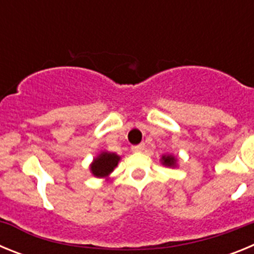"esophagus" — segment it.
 Here are the masks:
<instances>
[{"label":"esophagus","instance_id":"esophagus-1","mask_svg":"<svg viewBox=\"0 0 254 254\" xmlns=\"http://www.w3.org/2000/svg\"><path fill=\"white\" fill-rule=\"evenodd\" d=\"M143 149H145V145H143V143H141V145H136V146H132V151L133 152H141L143 151Z\"/></svg>","mask_w":254,"mask_h":254}]
</instances>
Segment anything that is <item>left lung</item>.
Wrapping results in <instances>:
<instances>
[{"instance_id":"obj_1","label":"left lung","mask_w":254,"mask_h":254,"mask_svg":"<svg viewBox=\"0 0 254 254\" xmlns=\"http://www.w3.org/2000/svg\"><path fill=\"white\" fill-rule=\"evenodd\" d=\"M160 161H161V164H163V165H165V167H168V168H177V167H178V159H177L176 156H174V155H172V154L163 155V156H161V159H160Z\"/></svg>"}]
</instances>
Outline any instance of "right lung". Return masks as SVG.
Listing matches in <instances>:
<instances>
[{"label":"right lung","mask_w":254,"mask_h":254,"mask_svg":"<svg viewBox=\"0 0 254 254\" xmlns=\"http://www.w3.org/2000/svg\"><path fill=\"white\" fill-rule=\"evenodd\" d=\"M121 160L120 155L111 151H100L90 164V173L96 178H108L118 165Z\"/></svg>","instance_id":"add662e5"}]
</instances>
